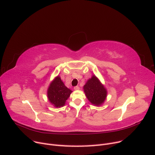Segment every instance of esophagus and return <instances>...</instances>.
Wrapping results in <instances>:
<instances>
[{
    "instance_id": "obj_1",
    "label": "esophagus",
    "mask_w": 155,
    "mask_h": 155,
    "mask_svg": "<svg viewBox=\"0 0 155 155\" xmlns=\"http://www.w3.org/2000/svg\"><path fill=\"white\" fill-rule=\"evenodd\" d=\"M80 89V87H78V86H75V87H74V89L75 90H78Z\"/></svg>"
}]
</instances>
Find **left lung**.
Masks as SVG:
<instances>
[{
    "instance_id": "obj_1",
    "label": "left lung",
    "mask_w": 155,
    "mask_h": 155,
    "mask_svg": "<svg viewBox=\"0 0 155 155\" xmlns=\"http://www.w3.org/2000/svg\"><path fill=\"white\" fill-rule=\"evenodd\" d=\"M84 89L87 98L93 104L99 106L106 99V90L95 76H93L87 82L84 86Z\"/></svg>"
}]
</instances>
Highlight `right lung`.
<instances>
[{"label":"right lung","mask_w":155,"mask_h":155,"mask_svg":"<svg viewBox=\"0 0 155 155\" xmlns=\"http://www.w3.org/2000/svg\"><path fill=\"white\" fill-rule=\"evenodd\" d=\"M71 92L64 85L60 77H57L49 87L48 97L49 101L56 107H61L64 105Z\"/></svg>","instance_id":"add662e5"}]
</instances>
